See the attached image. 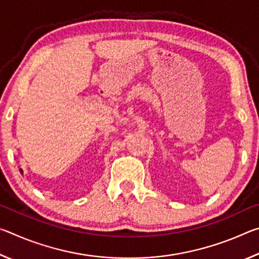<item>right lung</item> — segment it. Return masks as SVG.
<instances>
[{"label":"right lung","mask_w":259,"mask_h":259,"mask_svg":"<svg viewBox=\"0 0 259 259\" xmlns=\"http://www.w3.org/2000/svg\"><path fill=\"white\" fill-rule=\"evenodd\" d=\"M20 172H23V170H21V169H20Z\"/></svg>","instance_id":"1"}]
</instances>
